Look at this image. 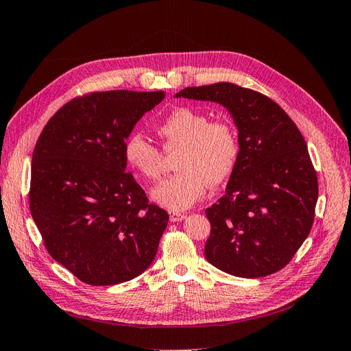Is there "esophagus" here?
<instances>
[{"label": "esophagus", "mask_w": 351, "mask_h": 351, "mask_svg": "<svg viewBox=\"0 0 351 351\" xmlns=\"http://www.w3.org/2000/svg\"><path fill=\"white\" fill-rule=\"evenodd\" d=\"M169 217H171V221L172 223H178V221H182V219H185L186 218V215L185 214H182V213H169Z\"/></svg>", "instance_id": "esophagus-1"}]
</instances>
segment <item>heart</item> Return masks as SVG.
Returning <instances> with one entry per match:
<instances>
[{"label":"heart","mask_w":351,"mask_h":351,"mask_svg":"<svg viewBox=\"0 0 351 351\" xmlns=\"http://www.w3.org/2000/svg\"><path fill=\"white\" fill-rule=\"evenodd\" d=\"M156 132L163 152L179 149L173 176L152 191L153 199L169 210L180 211L202 198L206 188L219 186L231 176L239 159V136L228 120H211L191 107L175 108ZM163 152L141 133H132L124 143V159L145 179L158 180L165 172Z\"/></svg>","instance_id":"heart-1"}]
</instances>
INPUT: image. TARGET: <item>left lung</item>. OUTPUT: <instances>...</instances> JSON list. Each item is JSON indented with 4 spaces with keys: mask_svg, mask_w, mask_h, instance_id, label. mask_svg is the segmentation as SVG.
<instances>
[{
    "mask_svg": "<svg viewBox=\"0 0 351 351\" xmlns=\"http://www.w3.org/2000/svg\"><path fill=\"white\" fill-rule=\"evenodd\" d=\"M176 97L221 104L239 128V159L226 195L205 210L206 261L240 278L276 274L315 217L318 178L300 128L274 99L231 82L188 86Z\"/></svg>",
    "mask_w": 351,
    "mask_h": 351,
    "instance_id": "1",
    "label": "left lung"
}]
</instances>
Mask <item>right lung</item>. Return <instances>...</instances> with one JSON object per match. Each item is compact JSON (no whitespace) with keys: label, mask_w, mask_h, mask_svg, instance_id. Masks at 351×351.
I'll return each mask as SVG.
<instances>
[{"label":"right lung","mask_w":351,"mask_h":351,"mask_svg":"<svg viewBox=\"0 0 351 351\" xmlns=\"http://www.w3.org/2000/svg\"><path fill=\"white\" fill-rule=\"evenodd\" d=\"M163 90H97L60 107L34 146L29 204L49 254L80 280L110 287L141 275L169 215L125 171L124 143Z\"/></svg>","instance_id":"right-lung-1"}]
</instances>
